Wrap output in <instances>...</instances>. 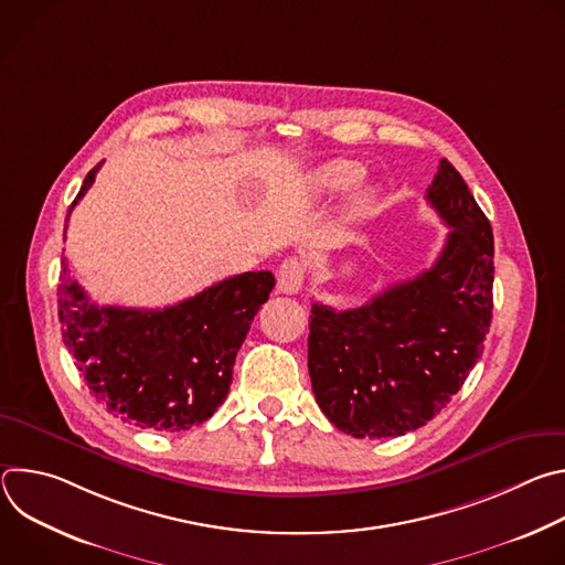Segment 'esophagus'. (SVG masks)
<instances>
[{"label":"esophagus","mask_w":565,"mask_h":565,"mask_svg":"<svg viewBox=\"0 0 565 565\" xmlns=\"http://www.w3.org/2000/svg\"><path fill=\"white\" fill-rule=\"evenodd\" d=\"M303 264L299 259H286L277 270V288L279 292L295 295L303 286Z\"/></svg>","instance_id":"obj_1"}]
</instances>
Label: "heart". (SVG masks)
<instances>
[{
    "instance_id": "obj_1",
    "label": "heart",
    "mask_w": 565,
    "mask_h": 565,
    "mask_svg": "<svg viewBox=\"0 0 565 565\" xmlns=\"http://www.w3.org/2000/svg\"><path fill=\"white\" fill-rule=\"evenodd\" d=\"M364 166L358 163V160H349V158H338V160H331V163L321 166L315 177H312V183L319 192L324 194H335V192H344L353 185H358L362 179H364ZM375 190H364L360 194L353 196V201L349 203V218H362L364 214L371 212V207L375 205Z\"/></svg>"
}]
</instances>
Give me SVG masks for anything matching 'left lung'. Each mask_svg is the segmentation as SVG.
I'll use <instances>...</instances> for the list:
<instances>
[{
    "label": "left lung",
    "mask_w": 565,
    "mask_h": 565,
    "mask_svg": "<svg viewBox=\"0 0 565 565\" xmlns=\"http://www.w3.org/2000/svg\"><path fill=\"white\" fill-rule=\"evenodd\" d=\"M427 201L451 227L438 262L349 310L312 303L308 371L319 409L355 438L405 436L460 391L492 321L494 234L447 158Z\"/></svg>",
    "instance_id": "1"
}]
</instances>
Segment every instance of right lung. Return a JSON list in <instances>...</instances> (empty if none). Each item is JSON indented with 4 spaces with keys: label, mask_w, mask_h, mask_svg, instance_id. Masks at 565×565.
I'll list each match as a JSON object with an SVG mask.
<instances>
[{
    "label": "right lung",
    "mask_w": 565,
    "mask_h": 565,
    "mask_svg": "<svg viewBox=\"0 0 565 565\" xmlns=\"http://www.w3.org/2000/svg\"><path fill=\"white\" fill-rule=\"evenodd\" d=\"M100 166L87 174L68 214L94 185ZM273 288V273L259 270L227 277L158 310L98 306L62 259V340L109 414L140 429L185 431L223 405L236 353Z\"/></svg>",
    "instance_id": "obj_1"
}]
</instances>
